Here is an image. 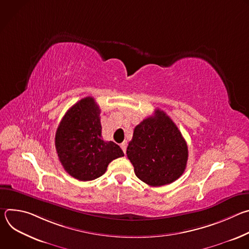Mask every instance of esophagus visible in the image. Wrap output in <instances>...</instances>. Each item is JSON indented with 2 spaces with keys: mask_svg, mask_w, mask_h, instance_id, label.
I'll return each mask as SVG.
<instances>
[{
  "mask_svg": "<svg viewBox=\"0 0 249 249\" xmlns=\"http://www.w3.org/2000/svg\"><path fill=\"white\" fill-rule=\"evenodd\" d=\"M120 147H121L122 151L124 152V154H126V148H127V144L125 143V142H123V143L120 145Z\"/></svg>",
  "mask_w": 249,
  "mask_h": 249,
  "instance_id": "1",
  "label": "esophagus"
}]
</instances>
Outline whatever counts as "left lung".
I'll use <instances>...</instances> for the list:
<instances>
[{"instance_id":"left-lung-1","label":"left lung","mask_w":249,"mask_h":249,"mask_svg":"<svg viewBox=\"0 0 249 249\" xmlns=\"http://www.w3.org/2000/svg\"><path fill=\"white\" fill-rule=\"evenodd\" d=\"M126 154L138 178L155 187L178 179L188 160L181 132L160 109L135 127Z\"/></svg>"}]
</instances>
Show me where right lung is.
<instances>
[{
    "mask_svg": "<svg viewBox=\"0 0 249 249\" xmlns=\"http://www.w3.org/2000/svg\"><path fill=\"white\" fill-rule=\"evenodd\" d=\"M100 109L91 96L71 107L61 120L55 147L64 169L75 178L89 181L101 176L108 164L124 156L114 142L101 136Z\"/></svg>",
    "mask_w": 249,
    "mask_h": 249,
    "instance_id": "obj_1",
    "label": "right lung"
}]
</instances>
